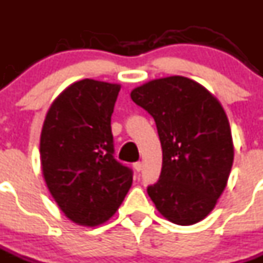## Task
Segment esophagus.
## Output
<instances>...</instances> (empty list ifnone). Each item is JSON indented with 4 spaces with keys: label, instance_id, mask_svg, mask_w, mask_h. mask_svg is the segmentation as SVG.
<instances>
[{
    "label": "esophagus",
    "instance_id": "obj_1",
    "mask_svg": "<svg viewBox=\"0 0 263 263\" xmlns=\"http://www.w3.org/2000/svg\"><path fill=\"white\" fill-rule=\"evenodd\" d=\"M134 168H135V171L140 173V171H142V168H143V163L142 162L134 163Z\"/></svg>",
    "mask_w": 263,
    "mask_h": 263
}]
</instances>
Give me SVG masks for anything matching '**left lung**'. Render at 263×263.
Returning <instances> with one entry per match:
<instances>
[{
	"instance_id": "1",
	"label": "left lung",
	"mask_w": 263,
	"mask_h": 263,
	"mask_svg": "<svg viewBox=\"0 0 263 263\" xmlns=\"http://www.w3.org/2000/svg\"><path fill=\"white\" fill-rule=\"evenodd\" d=\"M156 123L162 144L160 178L147 193L175 224L198 223L226 189L234 160L229 119L218 99L183 76L148 81L131 92Z\"/></svg>"
}]
</instances>
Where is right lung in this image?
I'll return each instance as SVG.
<instances>
[{
    "mask_svg": "<svg viewBox=\"0 0 263 263\" xmlns=\"http://www.w3.org/2000/svg\"><path fill=\"white\" fill-rule=\"evenodd\" d=\"M120 85L84 79L61 92L46 112L41 171L57 206L72 222H107L132 186V170L114 158L111 116Z\"/></svg>",
    "mask_w": 263,
    "mask_h": 263,
    "instance_id": "right-lung-1",
    "label": "right lung"
}]
</instances>
